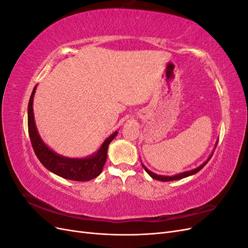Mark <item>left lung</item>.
<instances>
[{
	"label": "left lung",
	"instance_id": "left-lung-1",
	"mask_svg": "<svg viewBox=\"0 0 248 248\" xmlns=\"http://www.w3.org/2000/svg\"><path fill=\"white\" fill-rule=\"evenodd\" d=\"M217 142H218V140L216 141V144H215L214 149H215V148H216V146H217ZM213 153H214V151L211 153V155H210V156L208 157L207 160L202 162L200 167H198V168H196V169H193V170H187V171L180 172V174H177V175H174V176H163V175H157V174H155V172H153V171H151L150 170H148V169L144 166V163H141V164H142V168H144V170L148 172V174L150 175V177H151V178H153V179H155V180H158V181H162V182L175 181V180H180V179H183V178H186V177H189V176H192V175H194V174H197L198 171H200V170H201L202 168H204V167L206 166V164L208 163V161L210 160V158H211V157H212Z\"/></svg>",
	"mask_w": 248,
	"mask_h": 248
}]
</instances>
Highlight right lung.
<instances>
[{"label":"right lung","mask_w":248,"mask_h":248,"mask_svg":"<svg viewBox=\"0 0 248 248\" xmlns=\"http://www.w3.org/2000/svg\"><path fill=\"white\" fill-rule=\"evenodd\" d=\"M36 88L37 86L33 89L28 106V128L32 147L39 161L49 171L67 180L89 181V180L98 177L107 161L108 145L116 138L118 131L111 133L95 153L84 157V158H71V157H66L56 153L42 140L38 130H37L33 110V100Z\"/></svg>","instance_id":"obj_1"}]
</instances>
